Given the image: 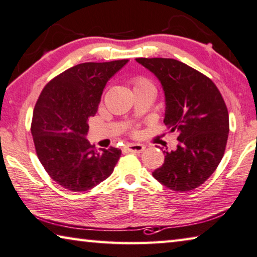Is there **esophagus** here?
Segmentation results:
<instances>
[{"instance_id":"34e87169","label":"esophagus","mask_w":257,"mask_h":257,"mask_svg":"<svg viewBox=\"0 0 257 257\" xmlns=\"http://www.w3.org/2000/svg\"><path fill=\"white\" fill-rule=\"evenodd\" d=\"M146 146L144 144H128L124 148L125 152H132V153H142L144 152Z\"/></svg>"}]
</instances>
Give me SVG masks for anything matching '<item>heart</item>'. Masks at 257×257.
Listing matches in <instances>:
<instances>
[{
    "instance_id": "obj_1",
    "label": "heart",
    "mask_w": 257,
    "mask_h": 257,
    "mask_svg": "<svg viewBox=\"0 0 257 257\" xmlns=\"http://www.w3.org/2000/svg\"><path fill=\"white\" fill-rule=\"evenodd\" d=\"M134 90H143V89H154L153 83L144 76H136L132 80Z\"/></svg>"
}]
</instances>
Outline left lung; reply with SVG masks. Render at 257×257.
<instances>
[{
	"label": "left lung",
	"instance_id": "left-lung-1",
	"mask_svg": "<svg viewBox=\"0 0 257 257\" xmlns=\"http://www.w3.org/2000/svg\"><path fill=\"white\" fill-rule=\"evenodd\" d=\"M161 82L166 97L165 124L176 133L175 151L152 173L162 185L186 192L203 184L216 170L226 148L229 113L209 77L172 58H136Z\"/></svg>",
	"mask_w": 257,
	"mask_h": 257
}]
</instances>
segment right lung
<instances>
[{"label": "right lung", "instance_id": "obj_1", "mask_svg": "<svg viewBox=\"0 0 257 257\" xmlns=\"http://www.w3.org/2000/svg\"><path fill=\"white\" fill-rule=\"evenodd\" d=\"M127 63L75 65L48 82L36 101L31 125L36 154L49 176L65 189H92L113 173L121 157V150L112 146L97 151L85 135L107 81Z\"/></svg>", "mask_w": 257, "mask_h": 257}]
</instances>
